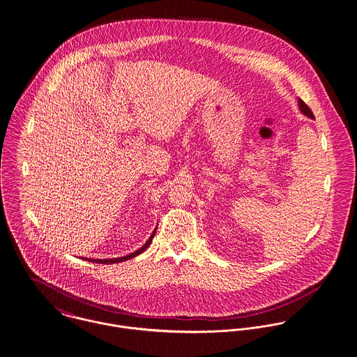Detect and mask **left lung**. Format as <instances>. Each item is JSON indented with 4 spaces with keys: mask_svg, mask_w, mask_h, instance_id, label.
Segmentation results:
<instances>
[{
    "mask_svg": "<svg viewBox=\"0 0 357 357\" xmlns=\"http://www.w3.org/2000/svg\"><path fill=\"white\" fill-rule=\"evenodd\" d=\"M297 105H298V110H300V113L301 114H304V116H307L308 119H314V114H312V112L310 110V107L298 98L297 99Z\"/></svg>",
    "mask_w": 357,
    "mask_h": 357,
    "instance_id": "left-lung-1",
    "label": "left lung"
}]
</instances>
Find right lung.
I'll use <instances>...</instances> for the list:
<instances>
[{"instance_id": "1", "label": "right lung", "mask_w": 357, "mask_h": 357, "mask_svg": "<svg viewBox=\"0 0 357 357\" xmlns=\"http://www.w3.org/2000/svg\"><path fill=\"white\" fill-rule=\"evenodd\" d=\"M155 231H157V227L154 229V231L151 233V236L149 237V240L139 248V250H136L135 252H132V254H128L127 257H121V258H112V259H89V258H84L86 260H89V261H94V263H100V264H110V263H119V261H124V260L132 259V258H135V257H137V255H140L142 252H144L146 250H147V247L151 244V241H153V238H154V236H155Z\"/></svg>"}]
</instances>
